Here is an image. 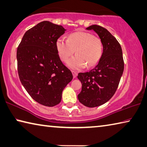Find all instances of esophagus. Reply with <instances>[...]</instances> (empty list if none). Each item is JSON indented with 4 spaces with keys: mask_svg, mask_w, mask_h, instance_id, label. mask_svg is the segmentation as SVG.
<instances>
[{
    "mask_svg": "<svg viewBox=\"0 0 147 147\" xmlns=\"http://www.w3.org/2000/svg\"><path fill=\"white\" fill-rule=\"evenodd\" d=\"M72 73H73V77L74 78H76V76H77V73H76V72L74 71H72Z\"/></svg>",
    "mask_w": 147,
    "mask_h": 147,
    "instance_id": "esophagus-1",
    "label": "esophagus"
}]
</instances>
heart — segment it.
I'll return each instance as SVG.
<instances>
[{
	"instance_id": "heart-1",
	"label": "heart",
	"mask_w": 147,
	"mask_h": 147,
	"mask_svg": "<svg viewBox=\"0 0 147 147\" xmlns=\"http://www.w3.org/2000/svg\"><path fill=\"white\" fill-rule=\"evenodd\" d=\"M56 47L63 61L66 62L74 51L77 54L67 62L73 70L92 67L98 63L103 54V45L99 38L86 32H76L70 34L68 40L63 37L57 39Z\"/></svg>"
}]
</instances>
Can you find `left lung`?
Returning a JSON list of instances; mask_svg holds the SVG:
<instances>
[{"instance_id": "left-lung-1", "label": "left lung", "mask_w": 147, "mask_h": 147, "mask_svg": "<svg viewBox=\"0 0 147 147\" xmlns=\"http://www.w3.org/2000/svg\"><path fill=\"white\" fill-rule=\"evenodd\" d=\"M86 30L96 32L103 48L101 59L94 68L78 74L82 84L78 99L84 106L93 108L107 103L115 94L124 63L120 44L108 30L97 25H91Z\"/></svg>"}]
</instances>
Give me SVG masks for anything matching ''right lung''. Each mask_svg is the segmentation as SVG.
Instances as JSON below:
<instances>
[{
	"label": "right lung",
	"instance_id": "obj_1",
	"mask_svg": "<svg viewBox=\"0 0 147 147\" xmlns=\"http://www.w3.org/2000/svg\"><path fill=\"white\" fill-rule=\"evenodd\" d=\"M66 30L48 21L42 22L25 32L18 48L21 82L34 101L46 107L61 102L63 91L73 78L56 47L57 39Z\"/></svg>",
	"mask_w": 147,
	"mask_h": 147
}]
</instances>
